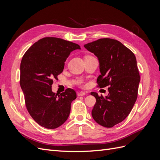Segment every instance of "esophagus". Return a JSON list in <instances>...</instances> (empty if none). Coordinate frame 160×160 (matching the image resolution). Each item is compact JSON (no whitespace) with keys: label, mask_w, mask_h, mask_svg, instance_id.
<instances>
[{"label":"esophagus","mask_w":160,"mask_h":160,"mask_svg":"<svg viewBox=\"0 0 160 160\" xmlns=\"http://www.w3.org/2000/svg\"><path fill=\"white\" fill-rule=\"evenodd\" d=\"M86 95V93H85V92L83 91H80V92H78V93H77V95H78L79 97H81V96H84Z\"/></svg>","instance_id":"esophagus-1"}]
</instances>
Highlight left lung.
Segmentation results:
<instances>
[{
    "mask_svg": "<svg viewBox=\"0 0 160 160\" xmlns=\"http://www.w3.org/2000/svg\"><path fill=\"white\" fill-rule=\"evenodd\" d=\"M84 47L99 61L98 88L109 86L105 98L91 93L96 99L92 117L102 126L112 128L128 117L137 100L140 76L136 58L128 47L112 38H100Z\"/></svg>",
    "mask_w": 160,
    "mask_h": 160,
    "instance_id": "1",
    "label": "left lung"
}]
</instances>
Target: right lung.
Instances as JSON below:
<instances>
[{
    "label": "right lung",
    "mask_w": 160,
    "mask_h": 160,
    "mask_svg": "<svg viewBox=\"0 0 160 160\" xmlns=\"http://www.w3.org/2000/svg\"><path fill=\"white\" fill-rule=\"evenodd\" d=\"M76 43L57 37L38 40L23 55L20 85L28 112L35 122L47 129H55L68 118L76 92L67 89L60 95L53 93V80L63 71L71 51L80 49Z\"/></svg>",
    "instance_id": "right-lung-1"
}]
</instances>
